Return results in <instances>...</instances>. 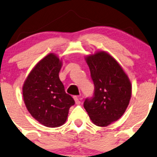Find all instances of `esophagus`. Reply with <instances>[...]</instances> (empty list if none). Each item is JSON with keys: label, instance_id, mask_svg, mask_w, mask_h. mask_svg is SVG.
Wrapping results in <instances>:
<instances>
[{"label": "esophagus", "instance_id": "1", "mask_svg": "<svg viewBox=\"0 0 157 157\" xmlns=\"http://www.w3.org/2000/svg\"><path fill=\"white\" fill-rule=\"evenodd\" d=\"M74 101H75V103L77 104V105L80 104V97H78V96H74Z\"/></svg>", "mask_w": 157, "mask_h": 157}]
</instances>
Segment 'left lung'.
Here are the masks:
<instances>
[{"label": "left lung", "mask_w": 157, "mask_h": 157, "mask_svg": "<svg viewBox=\"0 0 157 157\" xmlns=\"http://www.w3.org/2000/svg\"><path fill=\"white\" fill-rule=\"evenodd\" d=\"M94 83V96L83 106L92 122L105 127L119 119L131 97V81L121 66L105 51L85 57Z\"/></svg>", "instance_id": "obj_1"}]
</instances>
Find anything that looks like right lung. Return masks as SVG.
I'll use <instances>...</instances> for the list:
<instances>
[{
  "label": "right lung",
  "mask_w": 157,
  "mask_h": 157,
  "mask_svg": "<svg viewBox=\"0 0 157 157\" xmlns=\"http://www.w3.org/2000/svg\"><path fill=\"white\" fill-rule=\"evenodd\" d=\"M62 60L49 53L30 71L23 86V101L30 115L40 124L49 128L65 123L69 109L74 105L60 80Z\"/></svg>",
  "instance_id": "right-lung-1"
}]
</instances>
